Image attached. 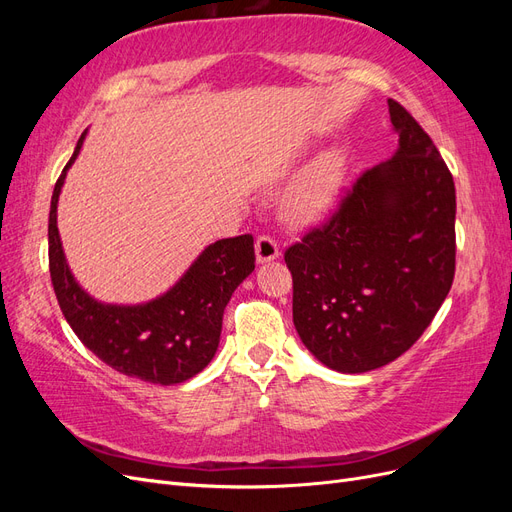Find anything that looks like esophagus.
<instances>
[{"mask_svg":"<svg viewBox=\"0 0 512 512\" xmlns=\"http://www.w3.org/2000/svg\"><path fill=\"white\" fill-rule=\"evenodd\" d=\"M280 256V245L269 235H262L256 239V260L258 262H271Z\"/></svg>","mask_w":512,"mask_h":512,"instance_id":"1","label":"esophagus"}]
</instances>
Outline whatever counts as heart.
<instances>
[{"label":"heart","mask_w":512,"mask_h":512,"mask_svg":"<svg viewBox=\"0 0 512 512\" xmlns=\"http://www.w3.org/2000/svg\"><path fill=\"white\" fill-rule=\"evenodd\" d=\"M348 153L339 147L327 149L307 162L290 181L282 196L286 218L297 224H312L333 211L346 185Z\"/></svg>","instance_id":"heart-1"}]
</instances>
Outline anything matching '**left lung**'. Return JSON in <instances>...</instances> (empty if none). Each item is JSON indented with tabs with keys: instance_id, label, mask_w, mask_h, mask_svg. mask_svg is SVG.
<instances>
[{
	"instance_id": "1",
	"label": "left lung",
	"mask_w": 512,
	"mask_h": 512,
	"mask_svg": "<svg viewBox=\"0 0 512 512\" xmlns=\"http://www.w3.org/2000/svg\"><path fill=\"white\" fill-rule=\"evenodd\" d=\"M399 147L331 220L290 245L292 320L316 359L363 374L404 354L455 277V183L427 132L389 100Z\"/></svg>"
}]
</instances>
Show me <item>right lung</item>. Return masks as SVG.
Wrapping results in <instances>:
<instances>
[{
	"instance_id": "1",
	"label": "right lung",
	"mask_w": 512,
	"mask_h": 512,
	"mask_svg": "<svg viewBox=\"0 0 512 512\" xmlns=\"http://www.w3.org/2000/svg\"><path fill=\"white\" fill-rule=\"evenodd\" d=\"M55 183L49 213V269L55 297L76 337L119 374L151 384H179L203 371L215 356L222 316L232 292L254 271V237L239 235L207 245L179 282L138 305L102 303L79 286L57 230V203L68 168Z\"/></svg>"
}]
</instances>
